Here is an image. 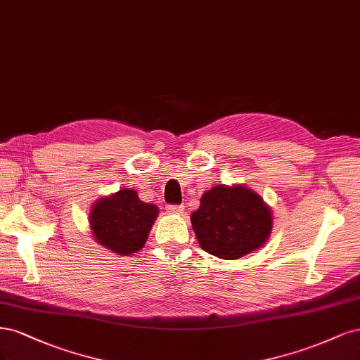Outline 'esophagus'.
Segmentation results:
<instances>
[{"mask_svg":"<svg viewBox=\"0 0 360 360\" xmlns=\"http://www.w3.org/2000/svg\"><path fill=\"white\" fill-rule=\"evenodd\" d=\"M184 210H185V206L184 205H169L167 206V212L169 214H182L184 212Z\"/></svg>","mask_w":360,"mask_h":360,"instance_id":"34e87169","label":"esophagus"}]
</instances>
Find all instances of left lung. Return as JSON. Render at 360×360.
<instances>
[{"instance_id":"obj_1","label":"left lung","mask_w":360,"mask_h":360,"mask_svg":"<svg viewBox=\"0 0 360 360\" xmlns=\"http://www.w3.org/2000/svg\"><path fill=\"white\" fill-rule=\"evenodd\" d=\"M200 247L215 257L238 260L259 250L272 230L271 207L243 185L221 184L206 191L191 214Z\"/></svg>"}]
</instances>
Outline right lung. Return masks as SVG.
I'll return each instance as SVG.
<instances>
[{"label": "right lung", "instance_id": "obj_1", "mask_svg": "<svg viewBox=\"0 0 360 360\" xmlns=\"http://www.w3.org/2000/svg\"><path fill=\"white\" fill-rule=\"evenodd\" d=\"M157 215L155 205L142 202L134 190L122 188L92 205L89 224L100 245L129 256L143 248Z\"/></svg>", "mask_w": 360, "mask_h": 360}]
</instances>
